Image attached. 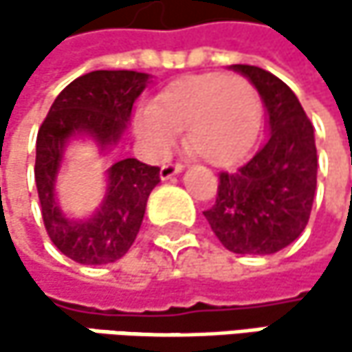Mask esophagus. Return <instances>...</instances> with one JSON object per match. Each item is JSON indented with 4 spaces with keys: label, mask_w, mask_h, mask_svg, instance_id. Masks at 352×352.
<instances>
[{
    "label": "esophagus",
    "mask_w": 352,
    "mask_h": 352,
    "mask_svg": "<svg viewBox=\"0 0 352 352\" xmlns=\"http://www.w3.org/2000/svg\"><path fill=\"white\" fill-rule=\"evenodd\" d=\"M181 171H183V165H179V163H175V165H163L161 167V179L167 181V179H171L177 173H181Z\"/></svg>",
    "instance_id": "34e87169"
}]
</instances>
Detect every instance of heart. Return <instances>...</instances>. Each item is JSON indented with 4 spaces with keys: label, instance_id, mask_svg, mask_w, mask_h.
<instances>
[{
    "label": "heart",
    "instance_id": "b5f03b06",
    "mask_svg": "<svg viewBox=\"0 0 352 352\" xmlns=\"http://www.w3.org/2000/svg\"><path fill=\"white\" fill-rule=\"evenodd\" d=\"M261 122V96L243 75L206 73L179 79L136 111L134 128L153 157H165L185 128L199 159L226 167L250 151Z\"/></svg>",
    "mask_w": 352,
    "mask_h": 352
}]
</instances>
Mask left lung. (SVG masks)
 Here are the masks:
<instances>
[{"label": "left lung", "instance_id": "8db88e82", "mask_svg": "<svg viewBox=\"0 0 352 352\" xmlns=\"http://www.w3.org/2000/svg\"><path fill=\"white\" fill-rule=\"evenodd\" d=\"M267 109V140L234 173H220L216 204L204 212L224 248L273 254L306 228L316 193L314 126L296 94L261 67L232 65Z\"/></svg>", "mask_w": 352, "mask_h": 352}]
</instances>
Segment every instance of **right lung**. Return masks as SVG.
Wrapping results in <instances>:
<instances>
[{
  "label": "right lung",
  "mask_w": 352,
  "mask_h": 352,
  "mask_svg": "<svg viewBox=\"0 0 352 352\" xmlns=\"http://www.w3.org/2000/svg\"><path fill=\"white\" fill-rule=\"evenodd\" d=\"M151 75L136 71H91L69 83L50 106L36 138L34 179L46 232L65 256L81 265L122 258L140 230L151 191L161 181L159 167L122 159L106 173V195L87 218H69L56 197V177L65 151L75 138H91L109 153L124 136L132 106Z\"/></svg>",
  "instance_id": "right-lung-1"
}]
</instances>
